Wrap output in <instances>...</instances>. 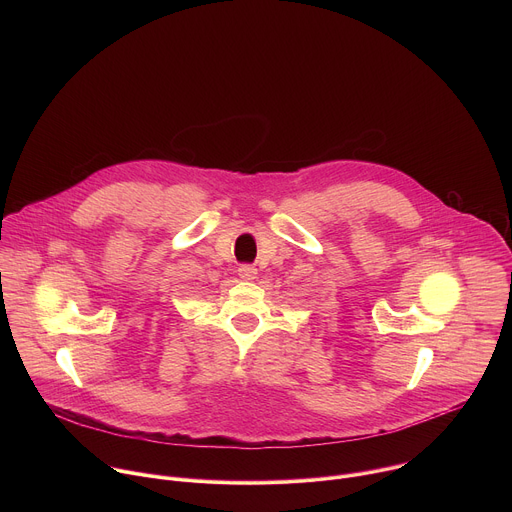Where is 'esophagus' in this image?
Wrapping results in <instances>:
<instances>
[{"label":"esophagus","instance_id":"34e87169","mask_svg":"<svg viewBox=\"0 0 512 512\" xmlns=\"http://www.w3.org/2000/svg\"><path fill=\"white\" fill-rule=\"evenodd\" d=\"M255 275H257V269H255L253 265H241V267H239V277H241V279L251 281V279H255Z\"/></svg>","mask_w":512,"mask_h":512}]
</instances>
